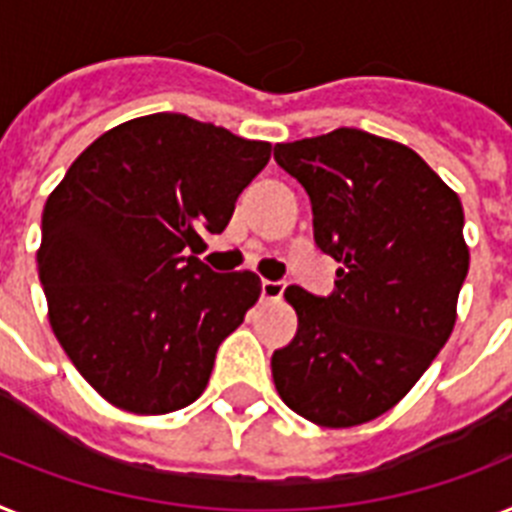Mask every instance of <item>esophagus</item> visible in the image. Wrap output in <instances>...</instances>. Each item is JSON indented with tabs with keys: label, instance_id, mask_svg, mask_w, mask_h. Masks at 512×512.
<instances>
[{
	"label": "esophagus",
	"instance_id": "esophagus-1",
	"mask_svg": "<svg viewBox=\"0 0 512 512\" xmlns=\"http://www.w3.org/2000/svg\"><path fill=\"white\" fill-rule=\"evenodd\" d=\"M282 293H285V282H280V280L261 282V298H264V301H280Z\"/></svg>",
	"mask_w": 512,
	"mask_h": 512
}]
</instances>
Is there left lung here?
Here are the masks:
<instances>
[{
    "instance_id": "obj_1",
    "label": "left lung",
    "mask_w": 512,
    "mask_h": 512,
    "mask_svg": "<svg viewBox=\"0 0 512 512\" xmlns=\"http://www.w3.org/2000/svg\"><path fill=\"white\" fill-rule=\"evenodd\" d=\"M274 159L306 188L316 246L340 264L327 298L285 290L298 332L274 350V387L314 424H366L408 395L453 332L463 206L416 151L356 128L277 143Z\"/></svg>"
}]
</instances>
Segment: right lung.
<instances>
[{
  "label": "right lung",
  "mask_w": 512,
  "mask_h": 512,
  "mask_svg": "<svg viewBox=\"0 0 512 512\" xmlns=\"http://www.w3.org/2000/svg\"><path fill=\"white\" fill-rule=\"evenodd\" d=\"M269 156L266 141L159 112L99 135L46 198L36 261L49 324L101 398L162 416L206 390L261 280L193 253Z\"/></svg>",
  "instance_id": "1"
}]
</instances>
